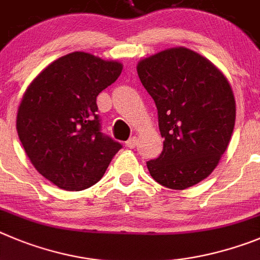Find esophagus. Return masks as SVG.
<instances>
[{"instance_id":"1","label":"esophagus","mask_w":260,"mask_h":260,"mask_svg":"<svg viewBox=\"0 0 260 260\" xmlns=\"http://www.w3.org/2000/svg\"><path fill=\"white\" fill-rule=\"evenodd\" d=\"M136 145H137V137H131V139L125 142V146L129 147V149H133Z\"/></svg>"}]
</instances>
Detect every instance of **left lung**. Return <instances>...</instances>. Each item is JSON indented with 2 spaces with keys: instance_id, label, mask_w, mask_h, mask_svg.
<instances>
[{
  "instance_id": "8db88e82",
  "label": "left lung",
  "mask_w": 260,
  "mask_h": 260,
  "mask_svg": "<svg viewBox=\"0 0 260 260\" xmlns=\"http://www.w3.org/2000/svg\"><path fill=\"white\" fill-rule=\"evenodd\" d=\"M137 74L158 110L162 154L146 162L170 189L190 188L211 174L225 153L236 121L232 86L211 60L184 46L137 63Z\"/></svg>"
}]
</instances>
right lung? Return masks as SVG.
Masks as SVG:
<instances>
[{"instance_id":"obj_1","label":"right lung","mask_w":260,"mask_h":260,"mask_svg":"<svg viewBox=\"0 0 260 260\" xmlns=\"http://www.w3.org/2000/svg\"><path fill=\"white\" fill-rule=\"evenodd\" d=\"M118 60L74 51L51 62L28 85L16 131L25 154L45 179L64 190L100 181L121 149L101 132L97 95L120 76Z\"/></svg>"}]
</instances>
